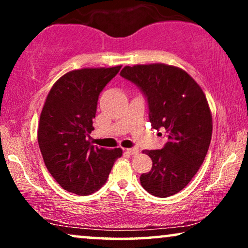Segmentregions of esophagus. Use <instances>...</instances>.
I'll use <instances>...</instances> for the list:
<instances>
[{"label":"esophagus","mask_w":248,"mask_h":248,"mask_svg":"<svg viewBox=\"0 0 248 248\" xmlns=\"http://www.w3.org/2000/svg\"><path fill=\"white\" fill-rule=\"evenodd\" d=\"M126 151H127L130 155H132L139 154V149H138V148H130V149H127Z\"/></svg>","instance_id":"1"}]
</instances>
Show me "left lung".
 <instances>
[{"instance_id": "left-lung-1", "label": "left lung", "mask_w": 248, "mask_h": 248, "mask_svg": "<svg viewBox=\"0 0 248 248\" xmlns=\"http://www.w3.org/2000/svg\"><path fill=\"white\" fill-rule=\"evenodd\" d=\"M121 76L141 88L152 127L168 139L161 150H143L152 168L141 175L142 187L158 198L174 195L192 181L208 152L212 114L205 94L186 71L168 64L125 66Z\"/></svg>"}]
</instances>
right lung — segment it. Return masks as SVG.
Listing matches in <instances>:
<instances>
[{"label":"right lung","mask_w":248,"mask_h":248,"mask_svg":"<svg viewBox=\"0 0 248 248\" xmlns=\"http://www.w3.org/2000/svg\"><path fill=\"white\" fill-rule=\"evenodd\" d=\"M121 67L70 71L47 94L37 138L45 166L67 192L89 195L98 191L123 154L121 148H98L90 142L98 97Z\"/></svg>","instance_id":"add662e5"}]
</instances>
